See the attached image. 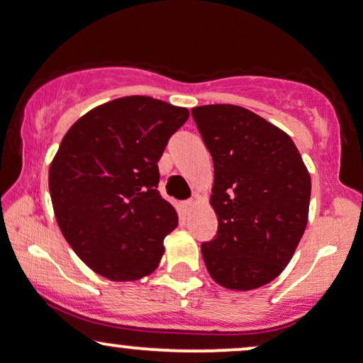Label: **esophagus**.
<instances>
[{
    "label": "esophagus",
    "mask_w": 363,
    "mask_h": 363,
    "mask_svg": "<svg viewBox=\"0 0 363 363\" xmlns=\"http://www.w3.org/2000/svg\"><path fill=\"white\" fill-rule=\"evenodd\" d=\"M183 205H185L186 208L194 207V205H195V200H194V199H189V200H185V202H183Z\"/></svg>",
    "instance_id": "1"
}]
</instances>
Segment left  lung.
<instances>
[{"instance_id": "obj_1", "label": "left lung", "mask_w": 363, "mask_h": 363, "mask_svg": "<svg viewBox=\"0 0 363 363\" xmlns=\"http://www.w3.org/2000/svg\"><path fill=\"white\" fill-rule=\"evenodd\" d=\"M191 118L216 173L218 229L202 244L205 266L223 288H261L288 266L306 229L310 173L288 134L244 107L200 106Z\"/></svg>"}]
</instances>
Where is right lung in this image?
I'll list each match as a JSON object with an SVG mask.
<instances>
[{
    "mask_svg": "<svg viewBox=\"0 0 363 363\" xmlns=\"http://www.w3.org/2000/svg\"><path fill=\"white\" fill-rule=\"evenodd\" d=\"M189 109L146 96L106 102L67 131L48 172L53 212L74 252L111 281L153 272L178 217L158 161Z\"/></svg>",
    "mask_w": 363,
    "mask_h": 363,
    "instance_id": "obj_1",
    "label": "right lung"
}]
</instances>
